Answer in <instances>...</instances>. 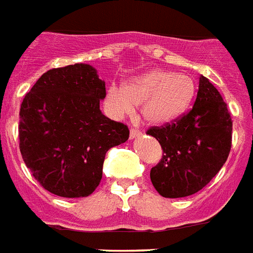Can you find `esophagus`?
Returning a JSON list of instances; mask_svg holds the SVG:
<instances>
[{"instance_id": "esophagus-1", "label": "esophagus", "mask_w": 253, "mask_h": 253, "mask_svg": "<svg viewBox=\"0 0 253 253\" xmlns=\"http://www.w3.org/2000/svg\"><path fill=\"white\" fill-rule=\"evenodd\" d=\"M129 135H130V138H137L141 135V130H138L137 128H130V131H129Z\"/></svg>"}]
</instances>
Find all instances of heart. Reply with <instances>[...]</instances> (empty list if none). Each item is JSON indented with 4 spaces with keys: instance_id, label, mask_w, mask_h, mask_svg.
Masks as SVG:
<instances>
[{
    "instance_id": "obj_1",
    "label": "heart",
    "mask_w": 253,
    "mask_h": 253,
    "mask_svg": "<svg viewBox=\"0 0 253 253\" xmlns=\"http://www.w3.org/2000/svg\"><path fill=\"white\" fill-rule=\"evenodd\" d=\"M195 84L193 77L152 70L126 83L123 89L110 86L108 106L116 115L131 114L141 104L142 119L150 125H166L174 122L193 101Z\"/></svg>"
}]
</instances>
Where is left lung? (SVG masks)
Instances as JSON below:
<instances>
[{"mask_svg":"<svg viewBox=\"0 0 253 253\" xmlns=\"http://www.w3.org/2000/svg\"><path fill=\"white\" fill-rule=\"evenodd\" d=\"M233 120L221 94L204 76L193 108L170 124L152 126L163 158L150 178L164 198H183L203 189L226 162L231 149Z\"/></svg>","mask_w":253,"mask_h":253,"instance_id":"1","label":"left lung"}]
</instances>
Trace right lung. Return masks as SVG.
I'll list each match as a JSON object with an SVG mask.
<instances>
[{
	"mask_svg": "<svg viewBox=\"0 0 253 253\" xmlns=\"http://www.w3.org/2000/svg\"><path fill=\"white\" fill-rule=\"evenodd\" d=\"M106 86L89 64L53 68L26 94L19 149L33 177L63 198H84L102 179L106 152L129 138L128 126L106 118Z\"/></svg>",
	"mask_w": 253,
	"mask_h": 253,
	"instance_id": "add662e5",
	"label": "right lung"
}]
</instances>
